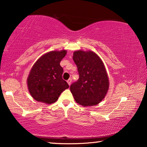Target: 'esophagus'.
Segmentation results:
<instances>
[{
  "instance_id": "34e87169",
  "label": "esophagus",
  "mask_w": 147,
  "mask_h": 147,
  "mask_svg": "<svg viewBox=\"0 0 147 147\" xmlns=\"http://www.w3.org/2000/svg\"><path fill=\"white\" fill-rule=\"evenodd\" d=\"M71 82H72V79H71V78H69V79L67 80V83H68V84H69V86H70V85H71Z\"/></svg>"
}]
</instances>
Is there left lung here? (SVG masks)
Here are the masks:
<instances>
[{
  "mask_svg": "<svg viewBox=\"0 0 147 147\" xmlns=\"http://www.w3.org/2000/svg\"><path fill=\"white\" fill-rule=\"evenodd\" d=\"M79 78L70 90L76 102L83 106H95L106 96L109 88L106 70L98 55L93 51H76L73 57Z\"/></svg>",
  "mask_w": 147,
  "mask_h": 147,
  "instance_id": "1",
  "label": "left lung"
}]
</instances>
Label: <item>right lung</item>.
<instances>
[{"instance_id":"add662e5","label":"right lung","mask_w":147,"mask_h":147,"mask_svg":"<svg viewBox=\"0 0 147 147\" xmlns=\"http://www.w3.org/2000/svg\"><path fill=\"white\" fill-rule=\"evenodd\" d=\"M66 54V50L50 51L41 56L32 68L27 83L30 94L36 101L53 104L69 88L62 78L63 69L60 65Z\"/></svg>"}]
</instances>
